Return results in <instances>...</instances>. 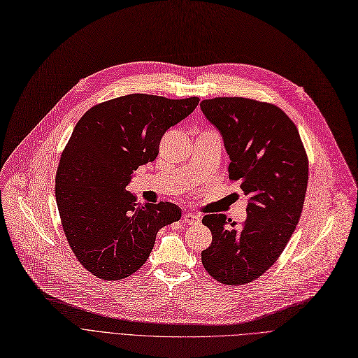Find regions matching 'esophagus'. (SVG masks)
Returning a JSON list of instances; mask_svg holds the SVG:
<instances>
[{
    "label": "esophagus",
    "mask_w": 358,
    "mask_h": 358,
    "mask_svg": "<svg viewBox=\"0 0 358 358\" xmlns=\"http://www.w3.org/2000/svg\"><path fill=\"white\" fill-rule=\"evenodd\" d=\"M183 221H185V223H188V224H195V223H198V221H199V217L196 215V214H194V213H185L183 214Z\"/></svg>",
    "instance_id": "1"
}]
</instances>
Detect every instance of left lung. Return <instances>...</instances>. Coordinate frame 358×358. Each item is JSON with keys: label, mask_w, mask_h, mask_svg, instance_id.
Returning a JSON list of instances; mask_svg holds the SVG:
<instances>
[{"label": "left lung", "mask_w": 358, "mask_h": 358, "mask_svg": "<svg viewBox=\"0 0 358 358\" xmlns=\"http://www.w3.org/2000/svg\"><path fill=\"white\" fill-rule=\"evenodd\" d=\"M199 106L223 138L230 179L241 180L249 196L241 226L226 214L202 218L213 242L201 259L217 281L242 285L261 277L290 241L303 210L309 163L296 125L280 108L245 97L207 99Z\"/></svg>", "instance_id": "left-lung-1"}]
</instances>
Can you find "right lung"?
<instances>
[{
  "mask_svg": "<svg viewBox=\"0 0 358 358\" xmlns=\"http://www.w3.org/2000/svg\"><path fill=\"white\" fill-rule=\"evenodd\" d=\"M198 101L135 93L93 106L77 122L59 160L55 196L66 241L93 275L134 274L157 231L180 218L175 203H138L125 188L134 170L157 157L163 134Z\"/></svg>",
  "mask_w": 358,
  "mask_h": 358,
  "instance_id": "obj_1",
  "label": "right lung"
}]
</instances>
